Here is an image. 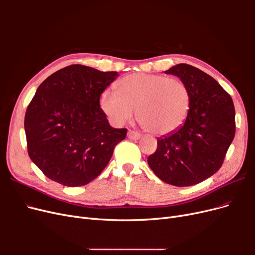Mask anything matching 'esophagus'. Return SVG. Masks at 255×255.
<instances>
[{"instance_id":"1","label":"esophagus","mask_w":255,"mask_h":255,"mask_svg":"<svg viewBox=\"0 0 255 255\" xmlns=\"http://www.w3.org/2000/svg\"><path fill=\"white\" fill-rule=\"evenodd\" d=\"M128 137L129 138V139L137 140V139H139V138L141 137V135H140L139 133H138V132H135V130L129 129L128 132Z\"/></svg>"}]
</instances>
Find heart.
<instances>
[{"instance_id":"1","label":"heart","mask_w":255,"mask_h":255,"mask_svg":"<svg viewBox=\"0 0 255 255\" xmlns=\"http://www.w3.org/2000/svg\"><path fill=\"white\" fill-rule=\"evenodd\" d=\"M106 90L100 106L115 125L133 118L137 110L140 125L157 135H169L184 126L190 110V92L182 80L164 74L133 73Z\"/></svg>"}]
</instances>
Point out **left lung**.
Here are the masks:
<instances>
[{
    "mask_svg": "<svg viewBox=\"0 0 255 255\" xmlns=\"http://www.w3.org/2000/svg\"><path fill=\"white\" fill-rule=\"evenodd\" d=\"M166 74L180 78L190 92L184 126L157 139L148 157L152 171L173 186H190L217 172L235 136L233 100L215 79L200 69L179 64Z\"/></svg>",
    "mask_w": 255,
    "mask_h": 255,
    "instance_id": "8db88e82",
    "label": "left lung"
}]
</instances>
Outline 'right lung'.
<instances>
[{
    "label": "right lung",
    "instance_id": "right-lung-1",
    "mask_svg": "<svg viewBox=\"0 0 255 255\" xmlns=\"http://www.w3.org/2000/svg\"><path fill=\"white\" fill-rule=\"evenodd\" d=\"M118 78L83 65L60 69L45 79L24 118L28 155L50 180L76 187L90 183L109 164L127 128H114L100 97Z\"/></svg>",
    "mask_w": 255,
    "mask_h": 255
}]
</instances>
